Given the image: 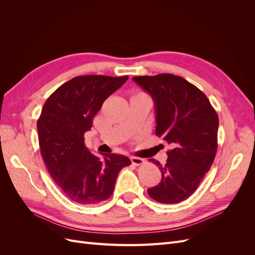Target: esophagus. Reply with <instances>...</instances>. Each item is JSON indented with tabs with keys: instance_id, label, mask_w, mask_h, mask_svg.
<instances>
[{
	"instance_id": "obj_1",
	"label": "esophagus",
	"mask_w": 255,
	"mask_h": 255,
	"mask_svg": "<svg viewBox=\"0 0 255 255\" xmlns=\"http://www.w3.org/2000/svg\"><path fill=\"white\" fill-rule=\"evenodd\" d=\"M130 160H132V164L135 166H140L144 163V159L140 158V157H137V156H132L130 157Z\"/></svg>"
}]
</instances>
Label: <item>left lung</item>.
Instances as JSON below:
<instances>
[{
	"instance_id": "8db88e82",
	"label": "left lung",
	"mask_w": 255,
	"mask_h": 255,
	"mask_svg": "<svg viewBox=\"0 0 255 255\" xmlns=\"http://www.w3.org/2000/svg\"><path fill=\"white\" fill-rule=\"evenodd\" d=\"M133 80L155 104L156 136L172 146L165 165L149 159L159 168L161 180L148 194L159 203H180L197 190L214 163L218 115L203 92L181 76L161 73Z\"/></svg>"
}]
</instances>
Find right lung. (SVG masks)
I'll list each match as a JSON object with an SVG mask.
<instances>
[{"label":"right lung","instance_id":"right-lung-1","mask_svg":"<svg viewBox=\"0 0 255 255\" xmlns=\"http://www.w3.org/2000/svg\"><path fill=\"white\" fill-rule=\"evenodd\" d=\"M128 75H83L59 86L43 104L37 121L40 152L52 179L71 201L92 205L109 199L116 179L130 160L119 154L89 152L84 134L95 116Z\"/></svg>","mask_w":255,"mask_h":255}]
</instances>
